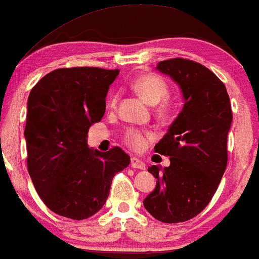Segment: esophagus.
<instances>
[{
  "mask_svg": "<svg viewBox=\"0 0 259 259\" xmlns=\"http://www.w3.org/2000/svg\"><path fill=\"white\" fill-rule=\"evenodd\" d=\"M131 166H132L133 168H139V169H145V167H146L144 161H141L140 159L134 158V157L131 159Z\"/></svg>",
  "mask_w": 259,
  "mask_h": 259,
  "instance_id": "esophagus-1",
  "label": "esophagus"
}]
</instances>
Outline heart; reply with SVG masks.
I'll list each match as a JSON object with an SVG mask.
<instances>
[{"label":"heart","instance_id":"1","mask_svg":"<svg viewBox=\"0 0 259 259\" xmlns=\"http://www.w3.org/2000/svg\"><path fill=\"white\" fill-rule=\"evenodd\" d=\"M132 86L133 90L150 105L159 104L168 95V86L166 81L161 79L160 76L155 75V74H144V75L138 76L133 81ZM116 101H118V95H112L108 101L109 107L115 108ZM159 115H165L164 109L159 111ZM150 138V133L137 128H130L125 133L126 144L134 148V150H143V148L146 147Z\"/></svg>","mask_w":259,"mask_h":259}]
</instances>
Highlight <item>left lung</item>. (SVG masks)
I'll list each match as a JSON object with an SVG mask.
<instances>
[{"label":"left lung","mask_w":259,"mask_h":259,"mask_svg":"<svg viewBox=\"0 0 259 259\" xmlns=\"http://www.w3.org/2000/svg\"><path fill=\"white\" fill-rule=\"evenodd\" d=\"M157 69L178 83L184 106L154 146L171 164L148 167L157 185L144 206L158 221L175 224L199 214L217 191L228 164L232 111L224 83L200 63L177 58L160 61Z\"/></svg>","instance_id":"left-lung-1"}]
</instances>
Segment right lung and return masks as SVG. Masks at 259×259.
I'll list each match as a JSON object with an SVG mask.
<instances>
[{"label": "right lung", "mask_w": 259, "mask_h": 259, "mask_svg": "<svg viewBox=\"0 0 259 259\" xmlns=\"http://www.w3.org/2000/svg\"><path fill=\"white\" fill-rule=\"evenodd\" d=\"M119 69L60 68L30 91L24 138L35 190L49 210L76 221L92 217L107 200L113 177L130 165L120 147H88L92 123L105 114L109 86Z\"/></svg>", "instance_id": "obj_1"}]
</instances>
